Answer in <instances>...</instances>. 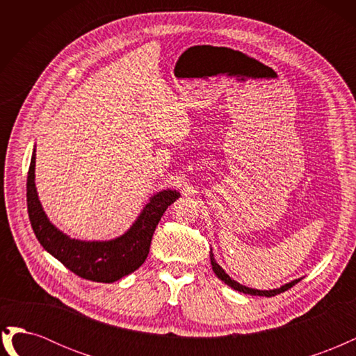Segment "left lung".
Wrapping results in <instances>:
<instances>
[{
  "mask_svg": "<svg viewBox=\"0 0 356 356\" xmlns=\"http://www.w3.org/2000/svg\"><path fill=\"white\" fill-rule=\"evenodd\" d=\"M211 264H212V268H213V272H215V275H217L222 282H225L227 285H230L233 289H238V291H241V293H243V294H251V296H261V297H273V296H276V294H281V293H284V291H286V289H289L291 286H294L300 279H297V281H293V282H289V284H286V285H284V286H281V288H277V289H272V291H260V289H252V288H246V286H243V285H241V284H238L236 281H233V279L225 273L222 268L217 264V261L213 260V254L211 252Z\"/></svg>",
  "mask_w": 356,
  "mask_h": 356,
  "instance_id": "left-lung-1",
  "label": "left lung"
}]
</instances>
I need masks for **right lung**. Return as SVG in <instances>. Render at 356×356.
I'll use <instances>...</instances> for the list:
<instances>
[{"instance_id":"right-lung-1","label":"right lung","mask_w":356,"mask_h":356,"mask_svg":"<svg viewBox=\"0 0 356 356\" xmlns=\"http://www.w3.org/2000/svg\"><path fill=\"white\" fill-rule=\"evenodd\" d=\"M35 152L32 153L26 179L28 215L38 242L72 273L93 282L110 284L135 272L149 252L157 224L179 193L165 190L153 196L131 230L110 242H81L70 239L53 225L37 196Z\"/></svg>"}]
</instances>
